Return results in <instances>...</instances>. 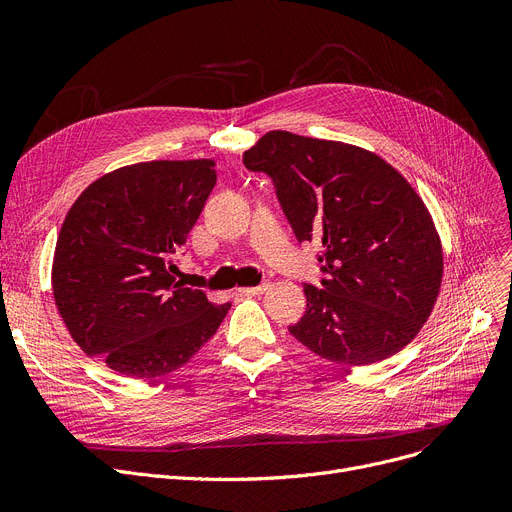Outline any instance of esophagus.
Here are the masks:
<instances>
[{
    "mask_svg": "<svg viewBox=\"0 0 512 512\" xmlns=\"http://www.w3.org/2000/svg\"><path fill=\"white\" fill-rule=\"evenodd\" d=\"M270 282H261L259 286H245V288H238V294L240 297H255V294H263L270 290Z\"/></svg>",
    "mask_w": 512,
    "mask_h": 512,
    "instance_id": "1",
    "label": "esophagus"
}]
</instances>
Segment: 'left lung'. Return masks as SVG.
I'll return each instance as SVG.
<instances>
[{"label": "left lung", "mask_w": 512, "mask_h": 512, "mask_svg": "<svg viewBox=\"0 0 512 512\" xmlns=\"http://www.w3.org/2000/svg\"><path fill=\"white\" fill-rule=\"evenodd\" d=\"M242 164L272 178L299 242L321 245L319 286L288 332L311 353L371 365L405 348L434 309L442 247L429 211L390 164L336 141L272 130Z\"/></svg>", "instance_id": "obj_1"}]
</instances>
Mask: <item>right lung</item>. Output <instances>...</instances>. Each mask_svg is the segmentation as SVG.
<instances>
[{
	"instance_id": "add662e5",
	"label": "right lung",
	"mask_w": 512,
	"mask_h": 512,
	"mask_svg": "<svg viewBox=\"0 0 512 512\" xmlns=\"http://www.w3.org/2000/svg\"><path fill=\"white\" fill-rule=\"evenodd\" d=\"M218 174L211 159L145 161L110 172L70 207L53 255V299L89 357L128 378L182 367L230 303L176 280L174 257Z\"/></svg>"
}]
</instances>
